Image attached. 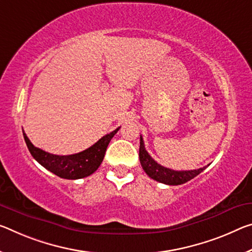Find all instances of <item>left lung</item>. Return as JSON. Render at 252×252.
<instances>
[{"label":"left lung","mask_w":252,"mask_h":252,"mask_svg":"<svg viewBox=\"0 0 252 252\" xmlns=\"http://www.w3.org/2000/svg\"><path fill=\"white\" fill-rule=\"evenodd\" d=\"M139 159H140L142 168L148 176L159 183L166 184V185H181V184L189 182L194 177H196L198 174H201L207 167L205 166L203 168L194 170H173L166 168V167L159 165L157 161H155L151 158V156L148 154L141 135L140 148H139Z\"/></svg>","instance_id":"8db88e82"}]
</instances>
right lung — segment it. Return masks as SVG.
Masks as SVG:
<instances>
[{"instance_id":"obj_1","label":"right lung","mask_w":252,"mask_h":252,"mask_svg":"<svg viewBox=\"0 0 252 252\" xmlns=\"http://www.w3.org/2000/svg\"><path fill=\"white\" fill-rule=\"evenodd\" d=\"M119 129L120 126L112 132L105 134L89 149L68 156L53 155L34 147L27 137L25 131H23V138L32 157L46 169L61 178L79 179L90 176L98 168L104 158L106 148L111 139L114 137Z\"/></svg>"}]
</instances>
